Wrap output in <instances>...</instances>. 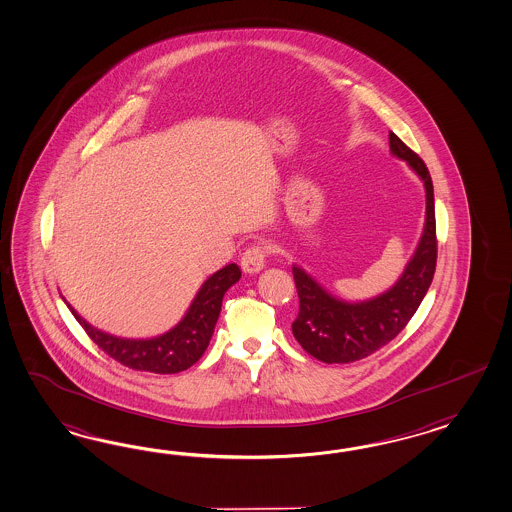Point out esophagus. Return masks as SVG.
I'll return each instance as SVG.
<instances>
[{"label": "esophagus", "mask_w": 512, "mask_h": 512, "mask_svg": "<svg viewBox=\"0 0 512 512\" xmlns=\"http://www.w3.org/2000/svg\"><path fill=\"white\" fill-rule=\"evenodd\" d=\"M266 248L263 246H253V248L246 249L242 253V259H240V266L246 274H259L266 264Z\"/></svg>", "instance_id": "1"}]
</instances>
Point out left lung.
<instances>
[{"label": "left lung", "instance_id": "left-lung-1", "mask_svg": "<svg viewBox=\"0 0 512 512\" xmlns=\"http://www.w3.org/2000/svg\"><path fill=\"white\" fill-rule=\"evenodd\" d=\"M389 151L404 160L425 186L423 233L401 277L386 292L361 302H346L326 291L302 266L292 264L300 298L292 333L307 354L324 363H350L371 356L404 330L429 291L436 270L434 188L425 162L389 132Z\"/></svg>", "mask_w": 512, "mask_h": 512}]
</instances>
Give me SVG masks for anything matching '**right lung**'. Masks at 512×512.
<instances>
[{"label":"right lung","instance_id":"1","mask_svg":"<svg viewBox=\"0 0 512 512\" xmlns=\"http://www.w3.org/2000/svg\"><path fill=\"white\" fill-rule=\"evenodd\" d=\"M242 272L235 263L227 264L216 274L208 277L195 294L192 304L179 324L162 335L149 339H128L102 332L89 324L78 311L63 298L70 313L80 322L87 335L97 343L113 360L123 363L136 371L147 373L173 374L186 371L199 360L207 350L210 337L220 317L221 302Z\"/></svg>","mask_w":512,"mask_h":512}]
</instances>
